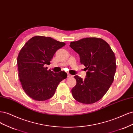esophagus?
I'll list each match as a JSON object with an SVG mask.
<instances>
[{
	"label": "esophagus",
	"mask_w": 133,
	"mask_h": 133,
	"mask_svg": "<svg viewBox=\"0 0 133 133\" xmlns=\"http://www.w3.org/2000/svg\"><path fill=\"white\" fill-rule=\"evenodd\" d=\"M72 76H73V75H71L70 74H68V78H70V77H72Z\"/></svg>",
	"instance_id": "obj_1"
}]
</instances>
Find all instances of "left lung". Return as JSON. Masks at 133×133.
<instances>
[{"mask_svg": "<svg viewBox=\"0 0 133 133\" xmlns=\"http://www.w3.org/2000/svg\"><path fill=\"white\" fill-rule=\"evenodd\" d=\"M70 47L80 56L86 67V78L74 76L76 85L71 89L73 98L80 103L92 104L105 94L113 82L116 59L109 45L103 39L85 38L71 42Z\"/></svg>", "mask_w": 133, "mask_h": 133, "instance_id": "8db88e82", "label": "left lung"}]
</instances>
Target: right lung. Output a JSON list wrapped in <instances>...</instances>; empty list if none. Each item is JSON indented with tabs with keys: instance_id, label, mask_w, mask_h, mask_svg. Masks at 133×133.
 I'll return each instance as SVG.
<instances>
[{
	"instance_id": "add662e5",
	"label": "right lung",
	"mask_w": 133,
	"mask_h": 133,
	"mask_svg": "<svg viewBox=\"0 0 133 133\" xmlns=\"http://www.w3.org/2000/svg\"><path fill=\"white\" fill-rule=\"evenodd\" d=\"M65 45L50 37L35 36L21 49L17 58L18 75L23 90L31 98L38 101L50 99L59 83L66 78L65 72L54 73L44 66Z\"/></svg>"
}]
</instances>
